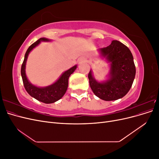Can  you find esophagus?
Segmentation results:
<instances>
[{
  "label": "esophagus",
  "mask_w": 159,
  "mask_h": 159,
  "mask_svg": "<svg viewBox=\"0 0 159 159\" xmlns=\"http://www.w3.org/2000/svg\"><path fill=\"white\" fill-rule=\"evenodd\" d=\"M85 60V59L84 58V57H81V58L80 59V61H84Z\"/></svg>",
  "instance_id": "1"
}]
</instances>
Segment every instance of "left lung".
Masks as SVG:
<instances>
[{"mask_svg": "<svg viewBox=\"0 0 159 159\" xmlns=\"http://www.w3.org/2000/svg\"><path fill=\"white\" fill-rule=\"evenodd\" d=\"M99 57L109 63L107 79L96 80L91 70L88 74L89 85L94 94L105 101H114L124 97L131 89L136 69L131 51L121 42L113 40L109 46L98 50Z\"/></svg>", "mask_w": 159, "mask_h": 159, "instance_id": "left-lung-1", "label": "left lung"}]
</instances>
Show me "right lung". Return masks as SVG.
Instances as JSON below:
<instances>
[{
  "instance_id": "1",
  "label": "right lung",
  "mask_w": 159,
  "mask_h": 159,
  "mask_svg": "<svg viewBox=\"0 0 159 159\" xmlns=\"http://www.w3.org/2000/svg\"><path fill=\"white\" fill-rule=\"evenodd\" d=\"M50 39L46 38H41L38 40L34 44H32L28 48L24 59L23 63L21 67V75L23 81L24 86L25 89L31 97L35 98L38 101L44 103H52L60 99L66 93L67 89L68 87V79L71 74L77 68V65L71 67L69 70L65 71L60 76L54 83L46 86V87H38V86L32 84L30 81L28 80L26 74V65L28 56L30 52L39 45L41 42H50Z\"/></svg>"
}]
</instances>
